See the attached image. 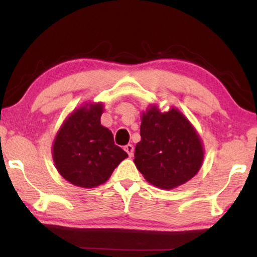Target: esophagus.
Masks as SVG:
<instances>
[{
	"mask_svg": "<svg viewBox=\"0 0 257 257\" xmlns=\"http://www.w3.org/2000/svg\"><path fill=\"white\" fill-rule=\"evenodd\" d=\"M124 150L127 152L130 157H132L133 153H135V147H133V145H131V144H127V145L124 147Z\"/></svg>",
	"mask_w": 257,
	"mask_h": 257,
	"instance_id": "esophagus-1",
	"label": "esophagus"
}]
</instances>
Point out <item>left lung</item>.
Segmentation results:
<instances>
[{
	"label": "left lung",
	"mask_w": 257,
	"mask_h": 257,
	"mask_svg": "<svg viewBox=\"0 0 257 257\" xmlns=\"http://www.w3.org/2000/svg\"><path fill=\"white\" fill-rule=\"evenodd\" d=\"M140 137L133 161L144 178L158 188L184 185L201 167V138L175 107L161 112L152 105L143 112Z\"/></svg>",
	"instance_id": "8db88e82"
}]
</instances>
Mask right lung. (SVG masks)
Instances as JSON below:
<instances>
[{
  "mask_svg": "<svg viewBox=\"0 0 257 257\" xmlns=\"http://www.w3.org/2000/svg\"><path fill=\"white\" fill-rule=\"evenodd\" d=\"M104 105L86 104L66 118L52 146L55 166L65 180L84 188L108 180L127 153L114 144L110 130L100 124Z\"/></svg>",
  "mask_w": 257,
  "mask_h": 257,
  "instance_id": "obj_1",
  "label": "right lung"
}]
</instances>
